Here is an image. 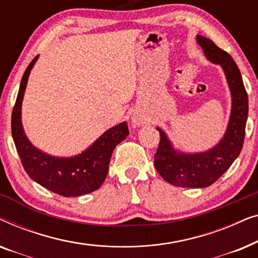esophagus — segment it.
Wrapping results in <instances>:
<instances>
[{
  "instance_id": "obj_1",
  "label": "esophagus",
  "mask_w": 258,
  "mask_h": 258,
  "mask_svg": "<svg viewBox=\"0 0 258 258\" xmlns=\"http://www.w3.org/2000/svg\"><path fill=\"white\" fill-rule=\"evenodd\" d=\"M133 122L135 123V124H137V125H140V124H142L143 123V121H142V118L141 117H139V116H135V117L133 118Z\"/></svg>"
}]
</instances>
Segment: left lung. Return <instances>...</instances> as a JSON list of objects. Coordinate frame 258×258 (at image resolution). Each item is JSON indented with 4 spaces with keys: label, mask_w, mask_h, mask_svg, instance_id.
Segmentation results:
<instances>
[{
    "label": "left lung",
    "mask_w": 258,
    "mask_h": 258,
    "mask_svg": "<svg viewBox=\"0 0 258 258\" xmlns=\"http://www.w3.org/2000/svg\"><path fill=\"white\" fill-rule=\"evenodd\" d=\"M196 40L206 57L223 69L231 93V112L223 139L203 153L175 150L165 133L157 128L161 139L155 154V168L168 183L182 188H206L230 168L242 150L248 118V95L237 64L209 38L197 35Z\"/></svg>",
    "instance_id": "left-lung-1"
}]
</instances>
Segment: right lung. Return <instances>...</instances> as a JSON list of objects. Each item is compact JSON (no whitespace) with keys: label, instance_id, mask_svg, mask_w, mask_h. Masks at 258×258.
<instances>
[{"label":"right lung","instance_id":"obj_1","mask_svg":"<svg viewBox=\"0 0 258 258\" xmlns=\"http://www.w3.org/2000/svg\"><path fill=\"white\" fill-rule=\"evenodd\" d=\"M38 55L27 67L12 114V134L24 170L31 179L50 191L64 197L82 196L97 190L107 177L112 151L129 135L122 122L107 130L91 146L74 157H56L37 149L24 134L21 108L28 77Z\"/></svg>","mask_w":258,"mask_h":258}]
</instances>
